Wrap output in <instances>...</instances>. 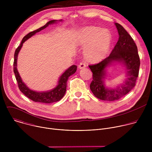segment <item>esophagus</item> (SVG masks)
<instances>
[{
	"label": "esophagus",
	"mask_w": 152,
	"mask_h": 152,
	"mask_svg": "<svg viewBox=\"0 0 152 152\" xmlns=\"http://www.w3.org/2000/svg\"><path fill=\"white\" fill-rule=\"evenodd\" d=\"M86 66V64L85 62H81L79 65V68L80 69H83V68L85 67Z\"/></svg>",
	"instance_id": "esophagus-1"
}]
</instances>
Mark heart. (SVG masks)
<instances>
[{"label":"heart","instance_id":"heart-1","mask_svg":"<svg viewBox=\"0 0 152 152\" xmlns=\"http://www.w3.org/2000/svg\"><path fill=\"white\" fill-rule=\"evenodd\" d=\"M79 45L86 47L85 55L92 61L103 59L110 48L112 36L107 29L90 26L82 29L78 34Z\"/></svg>","mask_w":152,"mask_h":152}]
</instances>
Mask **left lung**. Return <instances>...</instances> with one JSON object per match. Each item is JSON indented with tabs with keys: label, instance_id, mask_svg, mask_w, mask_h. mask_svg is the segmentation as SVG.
<instances>
[{
	"label": "left lung",
	"instance_id": "8db88e82",
	"mask_svg": "<svg viewBox=\"0 0 152 152\" xmlns=\"http://www.w3.org/2000/svg\"><path fill=\"white\" fill-rule=\"evenodd\" d=\"M115 24L119 38L110 56L99 63L88 66L93 72V80L90 86L91 91L97 98L107 101L118 100L134 88L140 66L138 49L134 39L121 25L118 23ZM113 61L124 63L128 70V77L118 88L110 89L104 86L102 79L105 67Z\"/></svg>",
	"mask_w": 152,
	"mask_h": 152
}]
</instances>
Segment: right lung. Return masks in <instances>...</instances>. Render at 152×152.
<instances>
[{"label": "right lung", "instance_id": "right-lung-1", "mask_svg": "<svg viewBox=\"0 0 152 152\" xmlns=\"http://www.w3.org/2000/svg\"><path fill=\"white\" fill-rule=\"evenodd\" d=\"M59 21H61V20H60ZM56 21H57V20H50L45 26L41 27L40 28L37 30L32 31L29 34H28L26 35H25L23 38L22 41H21L20 43V45L16 49L14 53L13 70L15 74V79L17 82L18 88L21 93L25 94V96H26L28 98L30 99L31 100L35 102L50 103H53V102L60 100L64 97L65 93H66V88H67V82L69 77L71 75H73L76 72V70H77V66H75V65H73V66H71L61 75L56 87L51 91H49L46 92H36L30 90L22 82V80H21L19 75V73L17 69V59L18 53L20 49L21 48V46L23 45V43L28 38H29L32 35L35 34L37 32L42 30L43 29L46 28L49 25L54 23L55 22H56Z\"/></svg>", "mask_w": 152, "mask_h": 152}]
</instances>
